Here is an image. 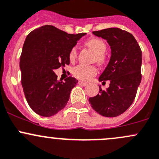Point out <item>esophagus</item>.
<instances>
[{
  "label": "esophagus",
  "mask_w": 159,
  "mask_h": 159,
  "mask_svg": "<svg viewBox=\"0 0 159 159\" xmlns=\"http://www.w3.org/2000/svg\"><path fill=\"white\" fill-rule=\"evenodd\" d=\"M78 84H81V85H83V86H85V85H87V83L86 82H84V81H78Z\"/></svg>",
  "instance_id": "34e87169"
}]
</instances>
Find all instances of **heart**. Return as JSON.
I'll use <instances>...</instances> for the list:
<instances>
[{
	"instance_id": "b5f03b06",
	"label": "heart",
	"mask_w": 159,
	"mask_h": 159,
	"mask_svg": "<svg viewBox=\"0 0 159 159\" xmlns=\"http://www.w3.org/2000/svg\"><path fill=\"white\" fill-rule=\"evenodd\" d=\"M86 45L95 54V61L98 65H102L105 63L106 57L105 53L106 51L107 46L102 40L99 38H91L86 42ZM78 56L77 48L74 47L70 49L69 52V58L70 61H75ZM72 74L75 77L80 80L88 81L90 78L97 74V69L94 66H84L78 65L72 70Z\"/></svg>"
}]
</instances>
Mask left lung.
Instances as JSON below:
<instances>
[{
    "instance_id": "1",
    "label": "left lung",
    "mask_w": 159,
    "mask_h": 159,
    "mask_svg": "<svg viewBox=\"0 0 159 159\" xmlns=\"http://www.w3.org/2000/svg\"><path fill=\"white\" fill-rule=\"evenodd\" d=\"M92 33L106 40L111 47L110 61L98 79L109 80L110 84L105 91L99 86V93L90 98L89 103L102 116H118L131 106L140 84L142 51L134 36L126 30L111 28Z\"/></svg>"
}]
</instances>
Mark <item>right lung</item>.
Segmentation results:
<instances>
[{"instance_id": "add662e5", "label": "right lung", "mask_w": 159, "mask_h": 159, "mask_svg": "<svg viewBox=\"0 0 159 159\" xmlns=\"http://www.w3.org/2000/svg\"><path fill=\"white\" fill-rule=\"evenodd\" d=\"M86 33L71 34L52 25L32 30L20 57L21 84L28 105L38 115L51 117L63 109L78 80H57L54 70L70 64L69 52Z\"/></svg>"}]
</instances>
